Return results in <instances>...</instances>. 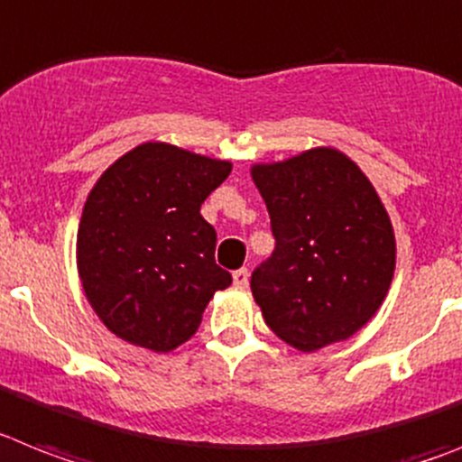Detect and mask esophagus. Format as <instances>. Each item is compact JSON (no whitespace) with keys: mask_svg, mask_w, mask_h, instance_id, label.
Returning <instances> with one entry per match:
<instances>
[{"mask_svg":"<svg viewBox=\"0 0 462 462\" xmlns=\"http://www.w3.org/2000/svg\"><path fill=\"white\" fill-rule=\"evenodd\" d=\"M247 282H250V271L247 269L234 271V285L236 287H247Z\"/></svg>","mask_w":462,"mask_h":462,"instance_id":"34e87169","label":"esophagus"}]
</instances>
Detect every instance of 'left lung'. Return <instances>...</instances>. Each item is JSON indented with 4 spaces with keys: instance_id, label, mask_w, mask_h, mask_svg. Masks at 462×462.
<instances>
[{
    "instance_id": "8db88e82",
    "label": "left lung",
    "mask_w": 462,
    "mask_h": 462,
    "mask_svg": "<svg viewBox=\"0 0 462 462\" xmlns=\"http://www.w3.org/2000/svg\"><path fill=\"white\" fill-rule=\"evenodd\" d=\"M252 180L275 238L250 280L266 325L303 353L353 337L395 273V234L376 189L329 147L252 165Z\"/></svg>"
}]
</instances>
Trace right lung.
Returning <instances> with one entry per match:
<instances>
[{
    "label": "right lung",
    "mask_w": 462,
    "mask_h": 462,
    "mask_svg": "<svg viewBox=\"0 0 462 462\" xmlns=\"http://www.w3.org/2000/svg\"><path fill=\"white\" fill-rule=\"evenodd\" d=\"M228 172V161L165 142H144L102 172L79 222L77 266L109 332L153 353L196 334L215 291L231 285L200 215Z\"/></svg>",
    "instance_id": "add662e5"
}]
</instances>
